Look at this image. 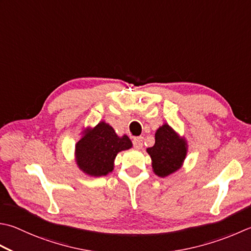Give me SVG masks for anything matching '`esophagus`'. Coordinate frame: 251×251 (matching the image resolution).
<instances>
[{
    "mask_svg": "<svg viewBox=\"0 0 251 251\" xmlns=\"http://www.w3.org/2000/svg\"><path fill=\"white\" fill-rule=\"evenodd\" d=\"M132 142H134L135 148L138 150H140L142 148V146H144V142H142V137H137V138H134Z\"/></svg>",
    "mask_w": 251,
    "mask_h": 251,
    "instance_id": "esophagus-1",
    "label": "esophagus"
}]
</instances>
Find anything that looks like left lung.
<instances>
[{
  "mask_svg": "<svg viewBox=\"0 0 251 251\" xmlns=\"http://www.w3.org/2000/svg\"><path fill=\"white\" fill-rule=\"evenodd\" d=\"M151 158L152 171L159 177H166L177 172L184 164L188 152L187 140L164 123L155 131V144L147 148Z\"/></svg>",
  "mask_w": 251,
  "mask_h": 251,
  "instance_id": "1",
  "label": "left lung"
}]
</instances>
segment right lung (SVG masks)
<instances>
[{"label": "right lung", "mask_w": 251, "mask_h": 251, "mask_svg": "<svg viewBox=\"0 0 251 251\" xmlns=\"http://www.w3.org/2000/svg\"><path fill=\"white\" fill-rule=\"evenodd\" d=\"M131 147L128 136H119L110 124L101 121L95 127H86L81 131V137L75 145V162L82 173L100 177L114 170L119 152Z\"/></svg>", "instance_id": "right-lung-1"}]
</instances>
